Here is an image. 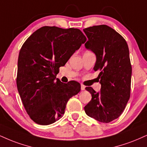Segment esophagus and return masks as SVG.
Wrapping results in <instances>:
<instances>
[{
    "label": "esophagus",
    "mask_w": 147,
    "mask_h": 147,
    "mask_svg": "<svg viewBox=\"0 0 147 147\" xmlns=\"http://www.w3.org/2000/svg\"><path fill=\"white\" fill-rule=\"evenodd\" d=\"M85 89H86V86H85L84 85L81 84V90H85Z\"/></svg>",
    "instance_id": "obj_1"
}]
</instances>
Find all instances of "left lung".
<instances>
[{
  "label": "left lung",
  "mask_w": 147,
  "mask_h": 147,
  "mask_svg": "<svg viewBox=\"0 0 147 147\" xmlns=\"http://www.w3.org/2000/svg\"><path fill=\"white\" fill-rule=\"evenodd\" d=\"M88 40L85 47L96 57L94 70L99 71L100 91L86 90L92 99L84 107L90 117L108 123L121 116L130 97L131 65L128 45L123 36L109 26L84 29Z\"/></svg>",
  "instance_id": "1"
}]
</instances>
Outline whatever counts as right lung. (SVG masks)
I'll use <instances>...</instances> for the list:
<instances>
[{
    "mask_svg": "<svg viewBox=\"0 0 147 147\" xmlns=\"http://www.w3.org/2000/svg\"><path fill=\"white\" fill-rule=\"evenodd\" d=\"M86 41L78 29L42 26L23 44L18 60L16 84L23 105L37 124L48 125L64 114L67 102L81 85L55 81L59 67Z\"/></svg>",
    "mask_w": 147,
    "mask_h": 147,
    "instance_id": "1",
    "label": "right lung"
}]
</instances>
